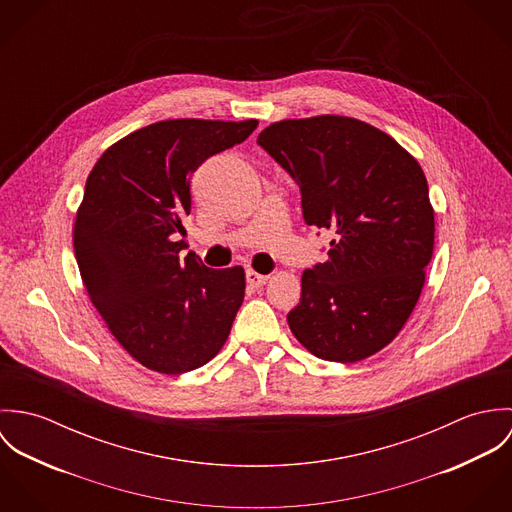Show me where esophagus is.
<instances>
[{"instance_id": "1", "label": "esophagus", "mask_w": 512, "mask_h": 512, "mask_svg": "<svg viewBox=\"0 0 512 512\" xmlns=\"http://www.w3.org/2000/svg\"><path fill=\"white\" fill-rule=\"evenodd\" d=\"M246 282H248L252 288H262V286L268 282V276H262V274L254 272V270H248V272H246Z\"/></svg>"}]
</instances>
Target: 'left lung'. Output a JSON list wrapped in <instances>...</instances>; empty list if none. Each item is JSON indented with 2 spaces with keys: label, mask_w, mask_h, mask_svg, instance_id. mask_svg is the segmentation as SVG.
<instances>
[{
  "label": "left lung",
  "mask_w": 512,
  "mask_h": 512,
  "mask_svg": "<svg viewBox=\"0 0 512 512\" xmlns=\"http://www.w3.org/2000/svg\"><path fill=\"white\" fill-rule=\"evenodd\" d=\"M258 146L299 185L305 222L333 234L327 260L301 276L290 329L323 361H363L400 333L424 288L436 232L426 175L347 116L276 122Z\"/></svg>",
  "instance_id": "left-lung-1"
}]
</instances>
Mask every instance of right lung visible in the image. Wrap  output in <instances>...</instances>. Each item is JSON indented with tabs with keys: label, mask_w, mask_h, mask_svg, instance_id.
<instances>
[{
	"label": "right lung",
	"mask_w": 512,
	"mask_h": 512,
	"mask_svg": "<svg viewBox=\"0 0 512 512\" xmlns=\"http://www.w3.org/2000/svg\"><path fill=\"white\" fill-rule=\"evenodd\" d=\"M256 120H165L108 147L92 167L74 220L86 293L118 343L149 370L207 365L244 299L240 266L213 270L179 258L191 213V175L242 144Z\"/></svg>",
	"instance_id": "1"
}]
</instances>
